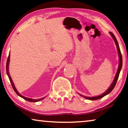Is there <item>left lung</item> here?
Returning a JSON list of instances; mask_svg holds the SVG:
<instances>
[{
    "label": "left lung",
    "instance_id": "8db88e82",
    "mask_svg": "<svg viewBox=\"0 0 128 128\" xmlns=\"http://www.w3.org/2000/svg\"><path fill=\"white\" fill-rule=\"evenodd\" d=\"M110 34L111 35V36H112V37L113 40H114L115 45H116V48H117V50H118V56H119V65H118V70H117L116 73V74H115V78H114V80H113L112 83H111V86H110L109 87V88H108L107 90H106V92H104V93L101 94V95L97 96H95V97H86V96H84L83 95H82V94H79L80 96H82V97H83L84 98H85L86 99L90 100H96L101 98H102L103 97H104V96H106V95H107V94L110 93V92H112V90H113L115 86V84H116L117 80H118V78L119 75H120V70H121L122 67V54H121V52H120V46H119L118 41H117V40L116 39V38H115V36L112 34V33L111 32H110Z\"/></svg>",
    "mask_w": 128,
    "mask_h": 128
}]
</instances>
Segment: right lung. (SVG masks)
Returning a JSON list of instances; mask_svg holds the SVG:
<instances>
[{
    "label": "right lung",
    "mask_w": 128,
    "mask_h": 128,
    "mask_svg": "<svg viewBox=\"0 0 128 128\" xmlns=\"http://www.w3.org/2000/svg\"><path fill=\"white\" fill-rule=\"evenodd\" d=\"M10 54H9V55H8V60H7V63H6V73H7V74H8V78H9L10 83H11V84L12 86V87H13V90H14V92H16V93L18 96H20V97L24 99V100H27L28 101H30V102H38V101H40L42 100H43L45 97L41 98H40V99L35 100V99L30 98L26 97H24V96H22V94H20V93H19L18 91L17 90L16 88V87H15V86H14V84L13 80H12V78H11V76H10V73H9V71H8V66H9V62H10Z\"/></svg>",
    "instance_id": "add662e5"
}]
</instances>
